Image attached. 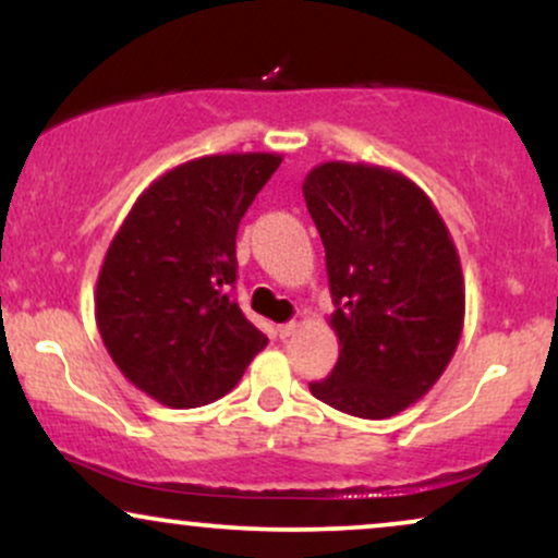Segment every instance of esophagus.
Returning <instances> with one entry per match:
<instances>
[{"label": "esophagus", "instance_id": "1", "mask_svg": "<svg viewBox=\"0 0 558 558\" xmlns=\"http://www.w3.org/2000/svg\"><path fill=\"white\" fill-rule=\"evenodd\" d=\"M299 330V323H283V325H278V336L280 338H288V336H293V332Z\"/></svg>", "mask_w": 558, "mask_h": 558}]
</instances>
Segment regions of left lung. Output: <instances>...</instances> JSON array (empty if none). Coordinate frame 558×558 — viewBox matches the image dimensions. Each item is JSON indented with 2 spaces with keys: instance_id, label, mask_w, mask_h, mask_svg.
<instances>
[{
  "instance_id": "8db88e82",
  "label": "left lung",
  "mask_w": 558,
  "mask_h": 558,
  "mask_svg": "<svg viewBox=\"0 0 558 558\" xmlns=\"http://www.w3.org/2000/svg\"><path fill=\"white\" fill-rule=\"evenodd\" d=\"M325 246L338 362L312 396L386 420L430 390L464 328V275L444 217L401 172L323 162L301 185Z\"/></svg>"
}]
</instances>
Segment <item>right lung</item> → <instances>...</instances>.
Wrapping results in <instances>:
<instances>
[{
	"instance_id": "right-lung-1",
	"label": "right lung",
	"mask_w": 558,
	"mask_h": 558,
	"mask_svg": "<svg viewBox=\"0 0 558 558\" xmlns=\"http://www.w3.org/2000/svg\"><path fill=\"white\" fill-rule=\"evenodd\" d=\"M280 155H209L159 175L107 248L94 315L112 362L146 396L194 409L226 396L267 336L235 286V235Z\"/></svg>"
}]
</instances>
